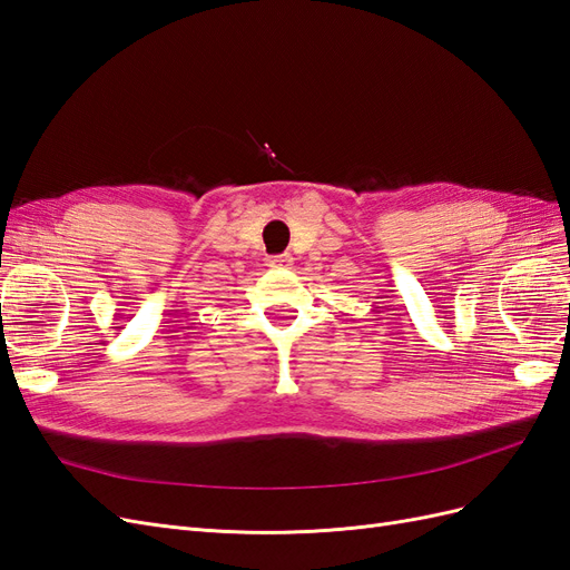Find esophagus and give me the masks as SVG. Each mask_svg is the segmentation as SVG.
<instances>
[{"label":"esophagus","instance_id":"1","mask_svg":"<svg viewBox=\"0 0 570 570\" xmlns=\"http://www.w3.org/2000/svg\"><path fill=\"white\" fill-rule=\"evenodd\" d=\"M292 262H295V258H292V254H281V256H268L266 258V266H271V268H289Z\"/></svg>","mask_w":570,"mask_h":570}]
</instances>
